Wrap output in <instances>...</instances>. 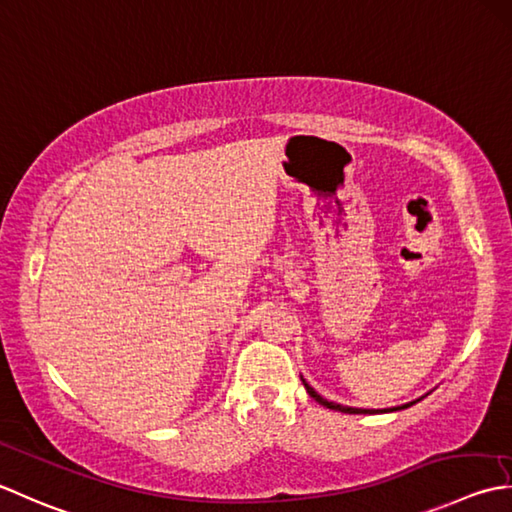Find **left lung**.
I'll list each match as a JSON object with an SVG mask.
<instances>
[{"label":"left lung","mask_w":512,"mask_h":512,"mask_svg":"<svg viewBox=\"0 0 512 512\" xmlns=\"http://www.w3.org/2000/svg\"><path fill=\"white\" fill-rule=\"evenodd\" d=\"M302 384H304V388H306V393L315 399L317 404H322V406H326V408H330V410H339V413H348V415H373V413H395V410H404V408H408V406H413V404H417L419 399H415V402H408V404H402V406H393V408H353V406H342V404H337V402H328L326 397H322L317 393V390L310 386L306 379L302 377Z\"/></svg>","instance_id":"left-lung-1"}]
</instances>
